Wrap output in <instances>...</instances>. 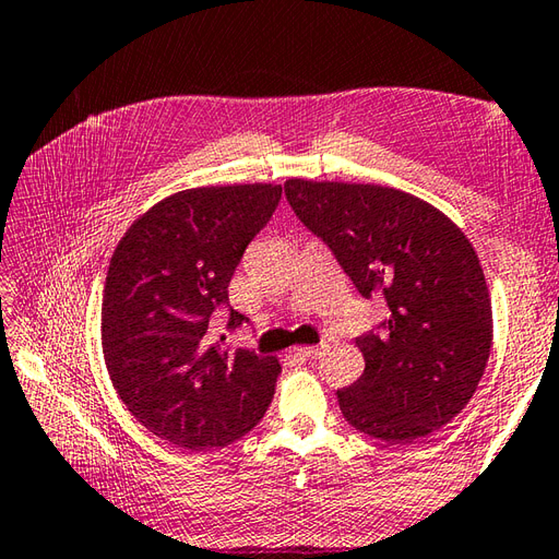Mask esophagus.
Here are the masks:
<instances>
[{
  "instance_id": "obj_1",
  "label": "esophagus",
  "mask_w": 559,
  "mask_h": 559,
  "mask_svg": "<svg viewBox=\"0 0 559 559\" xmlns=\"http://www.w3.org/2000/svg\"><path fill=\"white\" fill-rule=\"evenodd\" d=\"M322 353H324V346H298V348H293V355H298V358H305V360H314Z\"/></svg>"
}]
</instances>
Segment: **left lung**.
I'll list each match as a JSON object with an SVG mask.
<instances>
[{
    "mask_svg": "<svg viewBox=\"0 0 559 559\" xmlns=\"http://www.w3.org/2000/svg\"><path fill=\"white\" fill-rule=\"evenodd\" d=\"M283 189L362 298L382 295L389 307L382 331L355 338L365 370L338 389L341 413L389 444L437 432L476 394L492 348V302L471 240L394 187L290 177Z\"/></svg>",
    "mask_w": 559,
    "mask_h": 559,
    "instance_id": "left-lung-1",
    "label": "left lung"
}]
</instances>
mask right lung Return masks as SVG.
Here are the masks:
<instances>
[{"label":"right lung","instance_id":"obj_1","mask_svg":"<svg viewBox=\"0 0 559 559\" xmlns=\"http://www.w3.org/2000/svg\"><path fill=\"white\" fill-rule=\"evenodd\" d=\"M278 199L276 182L182 189L141 213L115 247L100 310L105 365L129 413L175 447L230 444L273 399L276 355L223 348L209 322ZM240 322L230 312L228 326Z\"/></svg>","mask_w":559,"mask_h":559}]
</instances>
